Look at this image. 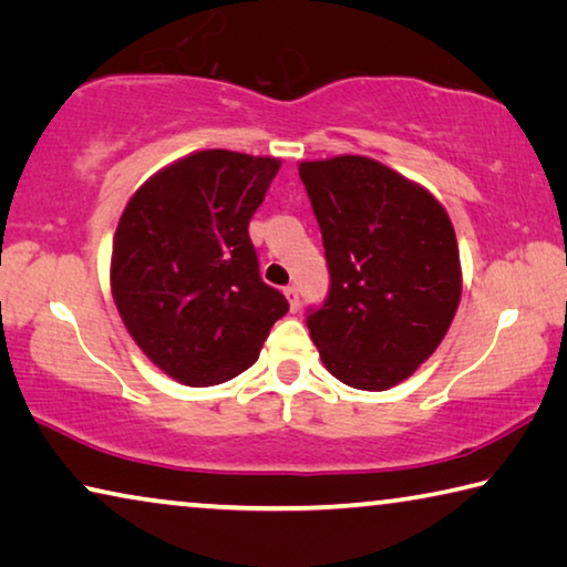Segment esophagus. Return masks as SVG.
<instances>
[{
    "label": "esophagus",
    "mask_w": 567,
    "mask_h": 567,
    "mask_svg": "<svg viewBox=\"0 0 567 567\" xmlns=\"http://www.w3.org/2000/svg\"><path fill=\"white\" fill-rule=\"evenodd\" d=\"M284 293H286V299H289L291 311L299 309V289H296V286H286Z\"/></svg>",
    "instance_id": "34e87169"
}]
</instances>
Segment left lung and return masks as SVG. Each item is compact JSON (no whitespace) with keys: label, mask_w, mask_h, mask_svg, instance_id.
I'll use <instances>...</instances> for the list:
<instances>
[{"label":"left lung","mask_w":567,"mask_h":567,"mask_svg":"<svg viewBox=\"0 0 567 567\" xmlns=\"http://www.w3.org/2000/svg\"><path fill=\"white\" fill-rule=\"evenodd\" d=\"M299 175L331 278L306 327L339 382L384 392L432 357L460 306L452 220L432 193L371 157L301 163Z\"/></svg>","instance_id":"8db88e82"}]
</instances>
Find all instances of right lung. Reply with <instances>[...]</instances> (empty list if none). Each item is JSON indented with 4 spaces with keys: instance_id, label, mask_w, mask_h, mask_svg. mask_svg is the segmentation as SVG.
<instances>
[{
    "instance_id": "obj_1",
    "label": "right lung",
    "mask_w": 567,
    "mask_h": 567,
    "mask_svg": "<svg viewBox=\"0 0 567 567\" xmlns=\"http://www.w3.org/2000/svg\"><path fill=\"white\" fill-rule=\"evenodd\" d=\"M278 157L200 151L145 181L117 223L110 286L130 337L188 386L238 377L289 311L264 284L248 223Z\"/></svg>"
}]
</instances>
